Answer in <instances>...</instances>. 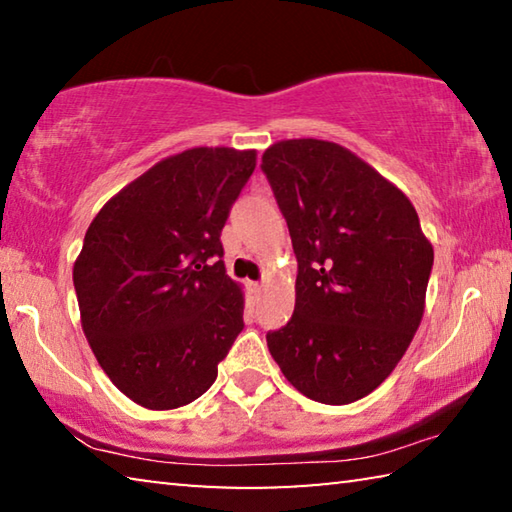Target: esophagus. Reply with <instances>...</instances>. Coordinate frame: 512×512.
Masks as SVG:
<instances>
[{
	"instance_id": "34e87169",
	"label": "esophagus",
	"mask_w": 512,
	"mask_h": 512,
	"mask_svg": "<svg viewBox=\"0 0 512 512\" xmlns=\"http://www.w3.org/2000/svg\"><path fill=\"white\" fill-rule=\"evenodd\" d=\"M262 289H264L262 282H250V291L253 293H262Z\"/></svg>"
}]
</instances>
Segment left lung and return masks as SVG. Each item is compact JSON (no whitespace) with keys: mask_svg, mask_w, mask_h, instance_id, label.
Instances as JSON below:
<instances>
[{"mask_svg":"<svg viewBox=\"0 0 512 512\" xmlns=\"http://www.w3.org/2000/svg\"><path fill=\"white\" fill-rule=\"evenodd\" d=\"M262 171L298 259L296 309L268 350L309 400L357 402L413 341L433 248L409 198L339 144L277 142Z\"/></svg>","mask_w":512,"mask_h":512,"instance_id":"1","label":"left lung"}]
</instances>
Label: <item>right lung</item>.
I'll list each match as a JSON object with an SVG mask.
<instances>
[{
  "label": "right lung",
  "instance_id": "add662e5",
  "mask_svg": "<svg viewBox=\"0 0 512 512\" xmlns=\"http://www.w3.org/2000/svg\"><path fill=\"white\" fill-rule=\"evenodd\" d=\"M255 155L225 146L171 155L112 196L85 232L74 264L83 332L112 384L144 409L201 397L244 329L221 230Z\"/></svg>",
  "mask_w": 512,
  "mask_h": 512
}]
</instances>
